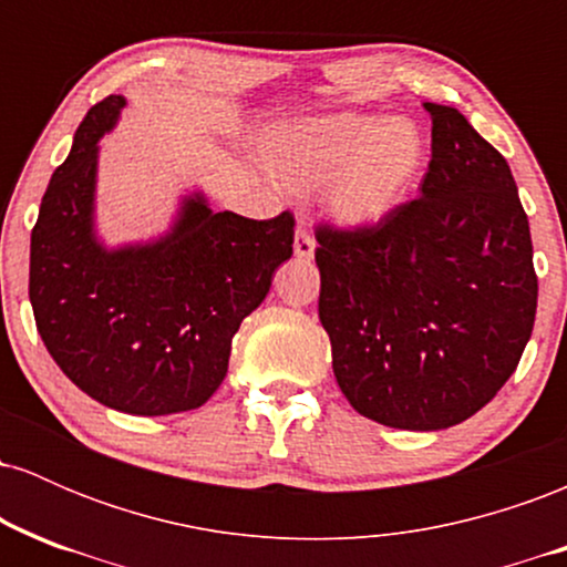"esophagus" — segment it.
<instances>
[{
  "label": "esophagus",
  "mask_w": 567,
  "mask_h": 567,
  "mask_svg": "<svg viewBox=\"0 0 567 567\" xmlns=\"http://www.w3.org/2000/svg\"><path fill=\"white\" fill-rule=\"evenodd\" d=\"M292 250H296V258H301V261H311L315 258V237H311L309 229H306V224L301 220L296 229V243H292Z\"/></svg>",
  "instance_id": "1"
}]
</instances>
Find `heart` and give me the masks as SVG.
<instances>
[{"label":"heart","mask_w":567,"mask_h":567,"mask_svg":"<svg viewBox=\"0 0 567 567\" xmlns=\"http://www.w3.org/2000/svg\"><path fill=\"white\" fill-rule=\"evenodd\" d=\"M424 159V135L405 116H301L279 122L261 138L269 178L296 194L322 186L328 213L349 229H368L392 216Z\"/></svg>","instance_id":"1"}]
</instances>
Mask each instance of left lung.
I'll return each instance as SVG.
<instances>
[{"mask_svg": "<svg viewBox=\"0 0 567 567\" xmlns=\"http://www.w3.org/2000/svg\"><path fill=\"white\" fill-rule=\"evenodd\" d=\"M419 199L381 224L317 229L333 373L370 421L437 432L485 408L533 333L538 279L509 165L453 106L424 103Z\"/></svg>", "mask_w": 567, "mask_h": 567, "instance_id": "left-lung-1", "label": "left lung"}]
</instances>
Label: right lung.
<instances>
[{"instance_id":"obj_1","label":"right lung","mask_w":567,"mask_h":567,"mask_svg":"<svg viewBox=\"0 0 567 567\" xmlns=\"http://www.w3.org/2000/svg\"><path fill=\"white\" fill-rule=\"evenodd\" d=\"M125 103H95L50 178L31 231L29 298L50 357L84 394L130 415L186 413L224 381L234 333L292 256L296 220L213 213L194 192L162 237L103 245L97 141Z\"/></svg>"}]
</instances>
